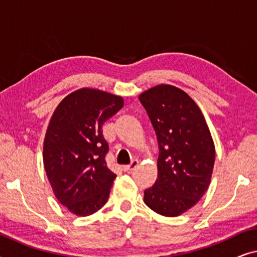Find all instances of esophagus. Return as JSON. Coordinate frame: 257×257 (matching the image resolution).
Listing matches in <instances>:
<instances>
[{"instance_id": "esophagus-1", "label": "esophagus", "mask_w": 257, "mask_h": 257, "mask_svg": "<svg viewBox=\"0 0 257 257\" xmlns=\"http://www.w3.org/2000/svg\"><path fill=\"white\" fill-rule=\"evenodd\" d=\"M138 165H139V161L138 160H133L131 164L126 165V166L122 167V170H124L125 172H127V173H130V172H132L133 170H135V168L138 166Z\"/></svg>"}]
</instances>
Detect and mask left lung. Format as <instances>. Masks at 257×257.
I'll list each match as a JSON object with an SVG mask.
<instances>
[{
	"label": "left lung",
	"mask_w": 257,
	"mask_h": 257,
	"mask_svg": "<svg viewBox=\"0 0 257 257\" xmlns=\"http://www.w3.org/2000/svg\"><path fill=\"white\" fill-rule=\"evenodd\" d=\"M159 144L158 178L144 201L164 216H178L205 194L212 179L215 146L201 110L185 91L168 84L139 96Z\"/></svg>",
	"instance_id": "8db88e82"
}]
</instances>
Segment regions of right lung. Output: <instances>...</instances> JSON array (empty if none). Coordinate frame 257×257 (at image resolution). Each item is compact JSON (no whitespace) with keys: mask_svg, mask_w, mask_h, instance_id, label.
<instances>
[{"mask_svg":"<svg viewBox=\"0 0 257 257\" xmlns=\"http://www.w3.org/2000/svg\"><path fill=\"white\" fill-rule=\"evenodd\" d=\"M124 105L120 96L83 87L63 99L49 122L43 163L56 198L87 216L106 203L115 175L106 166L108 145L101 126Z\"/></svg>","mask_w":257,"mask_h":257,"instance_id":"obj_1","label":"right lung"}]
</instances>
